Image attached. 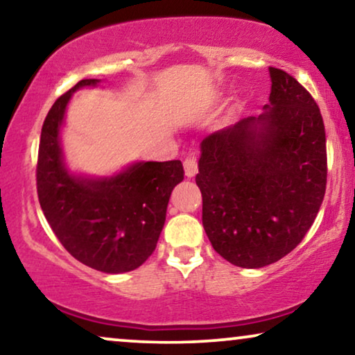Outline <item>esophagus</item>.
Wrapping results in <instances>:
<instances>
[{
    "label": "esophagus",
    "instance_id": "obj_1",
    "mask_svg": "<svg viewBox=\"0 0 355 355\" xmlns=\"http://www.w3.org/2000/svg\"><path fill=\"white\" fill-rule=\"evenodd\" d=\"M184 171H186L187 178H193L198 173V163L193 157H187L184 159Z\"/></svg>",
    "mask_w": 355,
    "mask_h": 355
}]
</instances>
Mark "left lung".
I'll list each match as a JSON object with an SVG mask.
<instances>
[{
    "instance_id": "obj_1",
    "label": "left lung",
    "mask_w": 355,
    "mask_h": 355,
    "mask_svg": "<svg viewBox=\"0 0 355 355\" xmlns=\"http://www.w3.org/2000/svg\"><path fill=\"white\" fill-rule=\"evenodd\" d=\"M270 105L202 140L197 186L213 249L241 268L275 263L307 234L327 191V135L313 96L270 67Z\"/></svg>"
}]
</instances>
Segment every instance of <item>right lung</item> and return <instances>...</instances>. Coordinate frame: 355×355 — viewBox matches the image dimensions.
Returning <instances> with one entry per match:
<instances>
[{
	"instance_id": "obj_1",
	"label": "right lung",
	"mask_w": 355,
	"mask_h": 355,
	"mask_svg": "<svg viewBox=\"0 0 355 355\" xmlns=\"http://www.w3.org/2000/svg\"><path fill=\"white\" fill-rule=\"evenodd\" d=\"M96 82H77L48 111L38 147L37 193L53 232L76 260L103 273H125L153 254L184 168L179 159L142 162L98 181L71 176L62 163L60 128L72 92Z\"/></svg>"
}]
</instances>
